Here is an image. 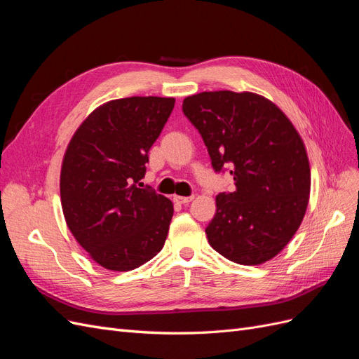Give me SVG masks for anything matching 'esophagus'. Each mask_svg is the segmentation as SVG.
<instances>
[{
	"instance_id": "esophagus-1",
	"label": "esophagus",
	"mask_w": 359,
	"mask_h": 359,
	"mask_svg": "<svg viewBox=\"0 0 359 359\" xmlns=\"http://www.w3.org/2000/svg\"><path fill=\"white\" fill-rule=\"evenodd\" d=\"M173 201H175L177 203H189L193 201V196H173Z\"/></svg>"
}]
</instances>
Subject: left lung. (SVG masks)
I'll return each instance as SVG.
<instances>
[{
	"label": "left lung",
	"mask_w": 359,
	"mask_h": 359,
	"mask_svg": "<svg viewBox=\"0 0 359 359\" xmlns=\"http://www.w3.org/2000/svg\"><path fill=\"white\" fill-rule=\"evenodd\" d=\"M182 112L199 130L215 172L231 168L235 191L215 198L210 245L240 265H260L283 250L306 215L310 163L297 128L255 93L189 95Z\"/></svg>",
	"instance_id": "8db88e82"
}]
</instances>
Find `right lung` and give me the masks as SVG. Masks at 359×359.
<instances>
[{"instance_id":"add662e5","label":"right lung","mask_w":359,"mask_h":359,"mask_svg":"<svg viewBox=\"0 0 359 359\" xmlns=\"http://www.w3.org/2000/svg\"><path fill=\"white\" fill-rule=\"evenodd\" d=\"M173 106V97L111 100L85 118L67 145L60 175L64 219L106 269L132 271L165 245L173 203L137 182Z\"/></svg>"}]
</instances>
